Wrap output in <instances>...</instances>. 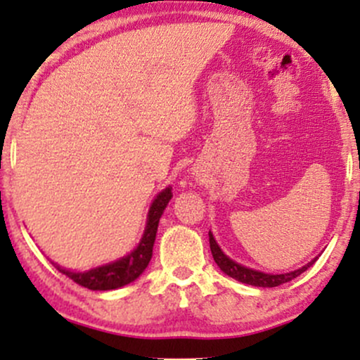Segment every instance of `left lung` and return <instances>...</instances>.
Segmentation results:
<instances>
[{
	"label": "left lung",
	"mask_w": 360,
	"mask_h": 360,
	"mask_svg": "<svg viewBox=\"0 0 360 360\" xmlns=\"http://www.w3.org/2000/svg\"><path fill=\"white\" fill-rule=\"evenodd\" d=\"M208 235H210V249H212L213 259H214V262L218 264V267H220V269L225 272L226 276H230V278L240 281V283H243V284H250V286H259V288L281 286V284L289 283V281L298 278L300 274H303V272L307 271L313 262H315V260H311V262L307 264V266H303L301 269L286 272V274H266V272L243 267V266H240V264L235 262V260L226 257V255L221 252L220 247H218L213 233L210 232Z\"/></svg>",
	"instance_id": "obj_1"
}]
</instances>
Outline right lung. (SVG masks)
Returning a JSON list of instances; mask_svg holds the SVG:
<instances>
[{
  "mask_svg": "<svg viewBox=\"0 0 360 360\" xmlns=\"http://www.w3.org/2000/svg\"><path fill=\"white\" fill-rule=\"evenodd\" d=\"M171 198V188H166L162 193L157 194L154 203L148 210L146 232H143V237L137 245V249L131 250L125 257L118 259L117 262L106 264V266L96 267V269H91L88 272H72L57 266V264H52L56 266L57 271L68 276L74 283L79 284L82 288L93 289V291H108V289H117L125 286V284H130L131 281L137 279L146 271L148 262H150L157 226H159L160 217H162Z\"/></svg>",
  "mask_w": 360,
  "mask_h": 360,
  "instance_id": "1",
  "label": "right lung"
}]
</instances>
